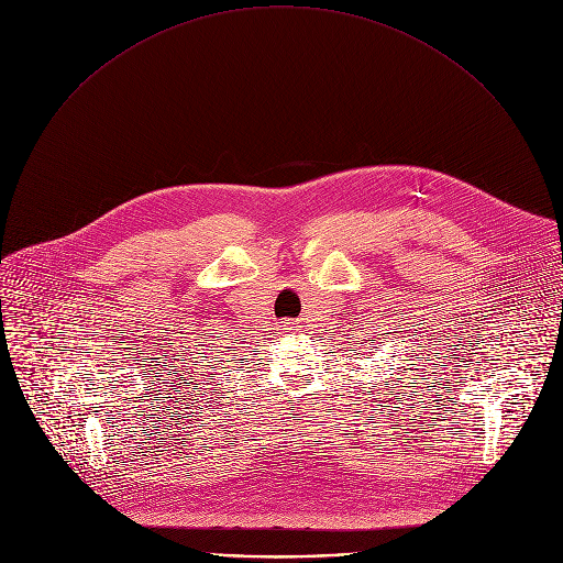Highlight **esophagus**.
Returning a JSON list of instances; mask_svg holds the SVG:
<instances>
[{"label":"esophagus","mask_w":563,"mask_h":563,"mask_svg":"<svg viewBox=\"0 0 563 563\" xmlns=\"http://www.w3.org/2000/svg\"><path fill=\"white\" fill-rule=\"evenodd\" d=\"M291 328H294L291 323H285V325H283V330H291Z\"/></svg>","instance_id":"esophagus-1"}]
</instances>
